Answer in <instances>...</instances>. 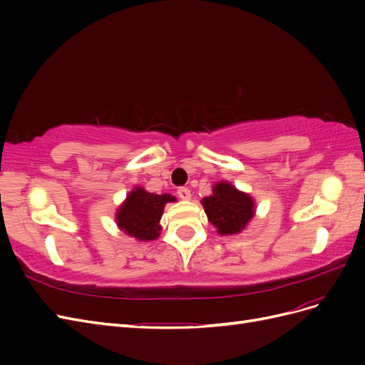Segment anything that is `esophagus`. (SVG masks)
<instances>
[{"instance_id": "esophagus-1", "label": "esophagus", "mask_w": 365, "mask_h": 365, "mask_svg": "<svg viewBox=\"0 0 365 365\" xmlns=\"http://www.w3.org/2000/svg\"><path fill=\"white\" fill-rule=\"evenodd\" d=\"M178 196L184 201H189L192 197V193L189 189H187V187H181V189H178Z\"/></svg>"}]
</instances>
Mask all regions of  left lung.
<instances>
[{"instance_id": "1", "label": "left lung", "mask_w": 365, "mask_h": 365, "mask_svg": "<svg viewBox=\"0 0 365 365\" xmlns=\"http://www.w3.org/2000/svg\"><path fill=\"white\" fill-rule=\"evenodd\" d=\"M201 204L208 222L220 236L242 233L256 216L254 197L228 181H217L212 187V195L202 197Z\"/></svg>"}]
</instances>
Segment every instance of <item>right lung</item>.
I'll list each match as a JSON object with an SVG mask.
<instances>
[{"label":"right lung","mask_w":365,"mask_h":365,"mask_svg":"<svg viewBox=\"0 0 365 365\" xmlns=\"http://www.w3.org/2000/svg\"><path fill=\"white\" fill-rule=\"evenodd\" d=\"M168 202H176V197L169 193H150L145 187L135 185L115 212L118 230L140 242L158 239L160 220Z\"/></svg>","instance_id":"obj_1"}]
</instances>
